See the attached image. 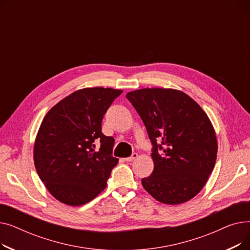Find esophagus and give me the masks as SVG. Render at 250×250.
<instances>
[{"label": "esophagus", "instance_id": "34e87169", "mask_svg": "<svg viewBox=\"0 0 250 250\" xmlns=\"http://www.w3.org/2000/svg\"><path fill=\"white\" fill-rule=\"evenodd\" d=\"M137 158H138V154H137V153H133L132 156L126 157V158H125L124 160L126 161V162H130V161H133V160H135V159H137Z\"/></svg>", "mask_w": 250, "mask_h": 250}]
</instances>
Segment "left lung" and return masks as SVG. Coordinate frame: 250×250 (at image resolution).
<instances>
[{
  "mask_svg": "<svg viewBox=\"0 0 250 250\" xmlns=\"http://www.w3.org/2000/svg\"><path fill=\"white\" fill-rule=\"evenodd\" d=\"M126 98L153 145L154 170L142 179L144 188L163 204L188 202L203 189L217 159L218 143L208 116L175 89L144 88L128 92Z\"/></svg>",
  "mask_w": 250,
  "mask_h": 250,
  "instance_id": "1",
  "label": "left lung"
}]
</instances>
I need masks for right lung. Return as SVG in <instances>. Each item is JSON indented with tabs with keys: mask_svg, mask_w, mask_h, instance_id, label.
Returning <instances> with one entry per match:
<instances>
[{
	"mask_svg": "<svg viewBox=\"0 0 250 250\" xmlns=\"http://www.w3.org/2000/svg\"><path fill=\"white\" fill-rule=\"evenodd\" d=\"M123 90L84 88L57 103L36 135L33 159L50 194L73 207L92 201L107 186L118 159L111 155L112 137L101 132L103 115ZM101 148L95 151V143Z\"/></svg>",
	"mask_w": 250,
	"mask_h": 250,
	"instance_id": "1",
	"label": "right lung"
}]
</instances>
